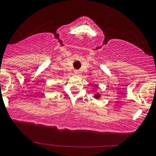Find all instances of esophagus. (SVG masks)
Instances as JSON below:
<instances>
[{
	"label": "esophagus",
	"instance_id": "1",
	"mask_svg": "<svg viewBox=\"0 0 156 156\" xmlns=\"http://www.w3.org/2000/svg\"><path fill=\"white\" fill-rule=\"evenodd\" d=\"M74 74L78 75V74H79V72H78V70H74Z\"/></svg>",
	"mask_w": 156,
	"mask_h": 156
}]
</instances>
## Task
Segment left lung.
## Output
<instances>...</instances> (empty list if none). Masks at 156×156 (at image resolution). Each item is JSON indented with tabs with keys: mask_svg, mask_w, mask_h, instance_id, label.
<instances>
[{
	"mask_svg": "<svg viewBox=\"0 0 156 156\" xmlns=\"http://www.w3.org/2000/svg\"><path fill=\"white\" fill-rule=\"evenodd\" d=\"M101 97V94H99V93H95V94H94V98H95V99H99Z\"/></svg>",
	"mask_w": 156,
	"mask_h": 156,
	"instance_id": "left-lung-1",
	"label": "left lung"
}]
</instances>
